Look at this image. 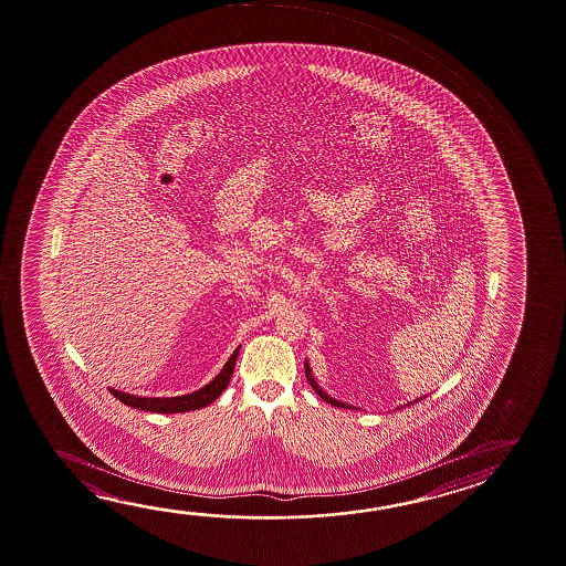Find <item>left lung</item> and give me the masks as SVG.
Wrapping results in <instances>:
<instances>
[{"instance_id": "1", "label": "left lung", "mask_w": 566, "mask_h": 566, "mask_svg": "<svg viewBox=\"0 0 566 566\" xmlns=\"http://www.w3.org/2000/svg\"><path fill=\"white\" fill-rule=\"evenodd\" d=\"M306 371H307L306 375H307V380H310V385H312V387H314L315 392H317V395H319V397H322V399H324L325 402H329V405H334V407L352 408V407H349V405H345V402H339V400L332 399V397H327V395H325V392H322V389H319V387H317V385H315V380L312 379V375H310V367H307V363H306Z\"/></svg>"}]
</instances>
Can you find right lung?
Segmentation results:
<instances>
[{
	"label": "right lung",
	"mask_w": 566,
	"mask_h": 566,
	"mask_svg": "<svg viewBox=\"0 0 566 566\" xmlns=\"http://www.w3.org/2000/svg\"><path fill=\"white\" fill-rule=\"evenodd\" d=\"M239 349L232 353L231 359L224 363L223 371L219 373L209 385H205L203 389L195 390L191 395L184 397H171V399H146V397H134L128 392L111 389L112 395L116 399L139 410H148V412H161V415H174V412H187V410H197V408L207 407L213 400L221 397V392L227 389L229 380H231L232 371H234V363H237Z\"/></svg>",
	"instance_id": "add662e5"
}]
</instances>
